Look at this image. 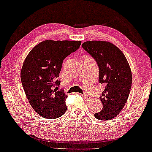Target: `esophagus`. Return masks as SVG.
<instances>
[{
	"label": "esophagus",
	"instance_id": "1",
	"mask_svg": "<svg viewBox=\"0 0 152 152\" xmlns=\"http://www.w3.org/2000/svg\"><path fill=\"white\" fill-rule=\"evenodd\" d=\"M83 96H84V98H85L86 100H89L90 98V96L88 95V94H83Z\"/></svg>",
	"mask_w": 152,
	"mask_h": 152
}]
</instances>
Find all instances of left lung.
<instances>
[{
    "instance_id": "8db88e82",
    "label": "left lung",
    "mask_w": 152,
    "mask_h": 152,
    "mask_svg": "<svg viewBox=\"0 0 152 152\" xmlns=\"http://www.w3.org/2000/svg\"><path fill=\"white\" fill-rule=\"evenodd\" d=\"M83 48L95 59L99 69V82L105 86L100 96L102 109L95 114L101 121L111 120L124 108L132 86V72L122 51L113 43L104 41H89Z\"/></svg>"
}]
</instances>
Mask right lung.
<instances>
[{"mask_svg":"<svg viewBox=\"0 0 152 152\" xmlns=\"http://www.w3.org/2000/svg\"><path fill=\"white\" fill-rule=\"evenodd\" d=\"M81 41H42L29 52L21 69V81L31 106L37 114L48 119L66 112L67 95L58 91L57 80L64 58L79 48Z\"/></svg>","mask_w":152,"mask_h":152,"instance_id":"right-lung-1","label":"right lung"}]
</instances>
